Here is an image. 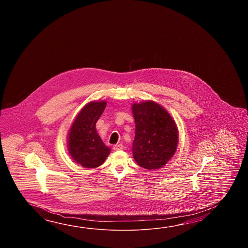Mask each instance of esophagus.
<instances>
[{"label":"esophagus","mask_w":248,"mask_h":248,"mask_svg":"<svg viewBox=\"0 0 248 248\" xmlns=\"http://www.w3.org/2000/svg\"><path fill=\"white\" fill-rule=\"evenodd\" d=\"M122 148H123V145H122V143H120V144H115V145H113V146H112V149H113L114 151L122 150Z\"/></svg>","instance_id":"34e87169"}]
</instances>
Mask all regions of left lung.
<instances>
[{"instance_id": "obj_1", "label": "left lung", "mask_w": 248, "mask_h": 248, "mask_svg": "<svg viewBox=\"0 0 248 248\" xmlns=\"http://www.w3.org/2000/svg\"><path fill=\"white\" fill-rule=\"evenodd\" d=\"M136 123L133 156L143 169H161L174 155L178 129L168 111L153 101L132 105Z\"/></svg>"}]
</instances>
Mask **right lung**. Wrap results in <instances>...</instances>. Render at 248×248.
Masks as SVG:
<instances>
[{
	"label": "right lung",
	"mask_w": 248,
	"mask_h": 248,
	"mask_svg": "<svg viewBox=\"0 0 248 248\" xmlns=\"http://www.w3.org/2000/svg\"><path fill=\"white\" fill-rule=\"evenodd\" d=\"M106 106V101L87 104L75 118L68 133L69 154L86 169L99 167L110 154L111 149L102 141L95 128Z\"/></svg>",
	"instance_id": "1"
}]
</instances>
